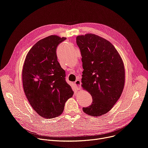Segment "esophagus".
<instances>
[{
    "mask_svg": "<svg viewBox=\"0 0 148 148\" xmlns=\"http://www.w3.org/2000/svg\"><path fill=\"white\" fill-rule=\"evenodd\" d=\"M74 86H75V90H78L81 88V81L79 79H77L74 82Z\"/></svg>",
    "mask_w": 148,
    "mask_h": 148,
    "instance_id": "obj_1",
    "label": "esophagus"
}]
</instances>
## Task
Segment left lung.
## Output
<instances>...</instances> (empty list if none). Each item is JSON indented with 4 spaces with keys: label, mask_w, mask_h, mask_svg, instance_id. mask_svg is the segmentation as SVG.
Returning <instances> with one entry per match:
<instances>
[{
    "label": "left lung",
    "mask_w": 148,
    "mask_h": 148,
    "mask_svg": "<svg viewBox=\"0 0 148 148\" xmlns=\"http://www.w3.org/2000/svg\"><path fill=\"white\" fill-rule=\"evenodd\" d=\"M77 45L82 62V87L92 96L86 114L99 116L109 112L122 93L125 83L123 61L114 46L93 34L78 36Z\"/></svg>",
    "instance_id": "8db88e82"
}]
</instances>
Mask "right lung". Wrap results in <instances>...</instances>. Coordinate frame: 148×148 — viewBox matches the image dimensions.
I'll list each match as a JSON object with an SVG mask.
<instances>
[{
  "mask_svg": "<svg viewBox=\"0 0 148 148\" xmlns=\"http://www.w3.org/2000/svg\"><path fill=\"white\" fill-rule=\"evenodd\" d=\"M66 37L50 36L39 40L27 53L22 71L25 95L41 116L53 118L61 114L74 94L66 81V71L57 61L56 49Z\"/></svg>",
  "mask_w": 148,
  "mask_h": 148,
  "instance_id": "right-lung-1",
  "label": "right lung"
}]
</instances>
